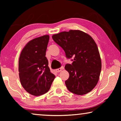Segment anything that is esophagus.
Wrapping results in <instances>:
<instances>
[{
	"instance_id": "34e87169",
	"label": "esophagus",
	"mask_w": 121,
	"mask_h": 121,
	"mask_svg": "<svg viewBox=\"0 0 121 121\" xmlns=\"http://www.w3.org/2000/svg\"><path fill=\"white\" fill-rule=\"evenodd\" d=\"M63 69H64V67H60V68L56 69V71L57 73H59V72H60V71H61V70H62Z\"/></svg>"
}]
</instances>
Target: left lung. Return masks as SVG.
<instances>
[{
  "instance_id": "1",
  "label": "left lung",
  "mask_w": 121,
  "mask_h": 121,
  "mask_svg": "<svg viewBox=\"0 0 121 121\" xmlns=\"http://www.w3.org/2000/svg\"><path fill=\"white\" fill-rule=\"evenodd\" d=\"M53 40L64 50L72 64H66L69 73L65 81L69 91L84 95L91 91L97 84L101 70V61L98 47L89 35L78 30H70L52 36Z\"/></svg>"
}]
</instances>
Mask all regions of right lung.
Wrapping results in <instances>:
<instances>
[{
  "mask_svg": "<svg viewBox=\"0 0 121 121\" xmlns=\"http://www.w3.org/2000/svg\"><path fill=\"white\" fill-rule=\"evenodd\" d=\"M49 38L48 35H44L30 40L20 56V82L26 91L33 95L48 92L56 77L51 73L45 56Z\"/></svg>",
  "mask_w": 121,
  "mask_h": 121,
  "instance_id": "add662e5",
  "label": "right lung"
}]
</instances>
